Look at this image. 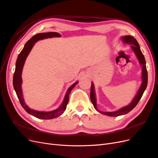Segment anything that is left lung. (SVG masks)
<instances>
[{"mask_svg":"<svg viewBox=\"0 0 158 158\" xmlns=\"http://www.w3.org/2000/svg\"><path fill=\"white\" fill-rule=\"evenodd\" d=\"M121 40L123 43L127 44H130L131 47L133 50L135 54L136 55L137 59L139 61L140 64L142 66V84L140 87L138 89L136 95L135 97L134 98L130 104H128V106L123 107L121 109H119L117 111H113V112H103L100 111L97 108V102H96V95H95V89H94V83L92 82V85H91V90H90V99L91 102H92V104L94 105V108L96 109L99 113L106 114V115L110 116V117H117L120 115H123L128 113L130 112L131 111L136 107L138 103L139 102L143 94H144L145 89H146L147 84H148V73L146 66V60L144 58V55L142 54V52L140 50V45L138 44V41L135 39L131 35H125L121 37Z\"/></svg>","mask_w":158,"mask_h":158,"instance_id":"left-lung-1","label":"left lung"}]
</instances>
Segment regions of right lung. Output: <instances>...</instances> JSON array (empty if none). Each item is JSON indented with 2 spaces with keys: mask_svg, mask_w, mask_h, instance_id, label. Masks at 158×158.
Instances as JSON below:
<instances>
[{
  "mask_svg": "<svg viewBox=\"0 0 158 158\" xmlns=\"http://www.w3.org/2000/svg\"><path fill=\"white\" fill-rule=\"evenodd\" d=\"M60 37L61 35L59 34V33L56 32H48V33H37V34L33 36L31 39L28 41L24 45L22 51L20 52V53L18 55V58L16 63V69L15 72H14V76H13V85L14 88L15 89V92L18 96L19 101L20 102L21 106L23 108L26 110V111L30 114L31 115L34 116L38 118L41 119H52L55 118L56 117H58L62 114L64 113L66 110V106L69 103V94L70 92L74 88L75 85L78 83V81L74 83L71 86L69 87L67 92L66 93L64 96V100L63 103H61L60 106L59 108H57L53 111H38L30 109L26 104L24 102V99L23 97V93L22 89V73L23 65H24L25 61L26 60L27 56L29 55L31 49L33 48V45H35V43L39 40H41L44 39H47V38H51V37Z\"/></svg>",
  "mask_w": 158,
  "mask_h": 158,
  "instance_id": "right-lung-1",
  "label": "right lung"
}]
</instances>
